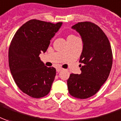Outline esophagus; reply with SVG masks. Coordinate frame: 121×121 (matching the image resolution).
<instances>
[{"label": "esophagus", "instance_id": "esophagus-1", "mask_svg": "<svg viewBox=\"0 0 121 121\" xmlns=\"http://www.w3.org/2000/svg\"><path fill=\"white\" fill-rule=\"evenodd\" d=\"M62 70V69H61V68H57V69H56V72H59L61 71Z\"/></svg>", "mask_w": 121, "mask_h": 121}]
</instances>
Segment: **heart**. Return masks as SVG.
Listing matches in <instances>:
<instances>
[{
	"instance_id": "heart-1",
	"label": "heart",
	"mask_w": 121,
	"mask_h": 121,
	"mask_svg": "<svg viewBox=\"0 0 121 121\" xmlns=\"http://www.w3.org/2000/svg\"><path fill=\"white\" fill-rule=\"evenodd\" d=\"M74 37V35H69V37H68V38H69V37Z\"/></svg>"
}]
</instances>
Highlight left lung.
Here are the masks:
<instances>
[{
    "mask_svg": "<svg viewBox=\"0 0 121 121\" xmlns=\"http://www.w3.org/2000/svg\"><path fill=\"white\" fill-rule=\"evenodd\" d=\"M72 29L81 36L83 49L79 60L81 73L70 75L68 89L72 96L86 99L96 94L109 77L113 64L112 50L106 35L94 23L79 22Z\"/></svg>",
    "mask_w": 121,
    "mask_h": 121,
    "instance_id": "obj_1",
    "label": "left lung"
}]
</instances>
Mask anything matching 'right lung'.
I'll list each match as a JSON object with an SVG mask.
<instances>
[{
  "label": "right lung",
  "instance_id": "obj_1",
  "mask_svg": "<svg viewBox=\"0 0 121 121\" xmlns=\"http://www.w3.org/2000/svg\"><path fill=\"white\" fill-rule=\"evenodd\" d=\"M31 20L16 32L8 51L9 67L17 87L34 98L49 93L56 76L54 67H47L39 55L45 52L50 41L62 26Z\"/></svg>",
  "mask_w": 121,
  "mask_h": 121
}]
</instances>
